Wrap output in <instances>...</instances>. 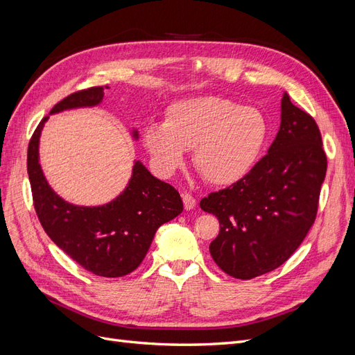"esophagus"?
Returning a JSON list of instances; mask_svg holds the SVG:
<instances>
[{"label": "esophagus", "mask_w": 355, "mask_h": 355, "mask_svg": "<svg viewBox=\"0 0 355 355\" xmlns=\"http://www.w3.org/2000/svg\"><path fill=\"white\" fill-rule=\"evenodd\" d=\"M182 203H184V208L186 209H193L194 207H196V199H194L190 193H182Z\"/></svg>", "instance_id": "1"}]
</instances>
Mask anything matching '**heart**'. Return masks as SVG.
I'll return each mask as SVG.
<instances>
[{
  "label": "heart",
  "instance_id": "1",
  "mask_svg": "<svg viewBox=\"0 0 355 355\" xmlns=\"http://www.w3.org/2000/svg\"><path fill=\"white\" fill-rule=\"evenodd\" d=\"M268 122L259 109L223 97L175 101L164 123L144 131V146L164 174H173L193 148V165L214 186H232L257 166L268 140Z\"/></svg>",
  "mask_w": 355,
  "mask_h": 355
}]
</instances>
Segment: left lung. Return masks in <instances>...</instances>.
Segmentation results:
<instances>
[{
	"label": "left lung",
	"instance_id": "obj_1",
	"mask_svg": "<svg viewBox=\"0 0 355 355\" xmlns=\"http://www.w3.org/2000/svg\"><path fill=\"white\" fill-rule=\"evenodd\" d=\"M327 157L310 113L282 98L276 140L248 177L200 200L220 221L209 252L224 272L249 280L276 270L315 221Z\"/></svg>",
	"mask_w": 355,
	"mask_h": 355
}]
</instances>
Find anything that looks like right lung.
I'll list each match as a JSON object with an SVG mask.
<instances>
[{"mask_svg":"<svg viewBox=\"0 0 355 355\" xmlns=\"http://www.w3.org/2000/svg\"><path fill=\"white\" fill-rule=\"evenodd\" d=\"M106 88L75 91L57 103L50 113L96 106ZM47 118L38 123L28 146V175L42 228L87 271L103 277L127 276L141 264L157 228L181 214L180 193L135 162L127 189L110 203L87 208L64 202L45 181L38 162L40 134Z\"/></svg>","mask_w":355,"mask_h":355,"instance_id":"1","label":"right lung"}]
</instances>
